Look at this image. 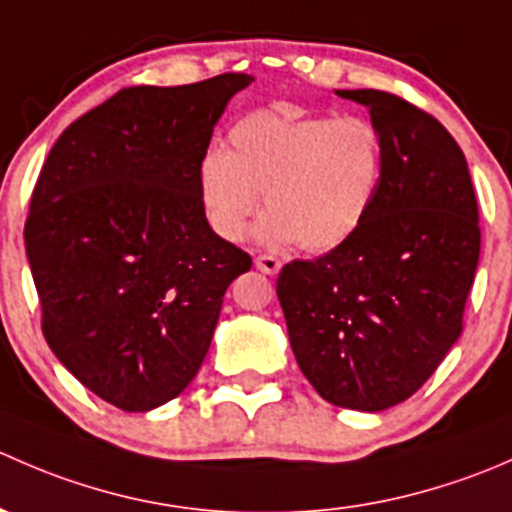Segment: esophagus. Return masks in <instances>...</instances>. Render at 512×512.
Wrapping results in <instances>:
<instances>
[{
	"label": "esophagus",
	"instance_id": "1",
	"mask_svg": "<svg viewBox=\"0 0 512 512\" xmlns=\"http://www.w3.org/2000/svg\"><path fill=\"white\" fill-rule=\"evenodd\" d=\"M255 267L260 272H265V275H277L282 267V262L277 260L275 255H257L255 257Z\"/></svg>",
	"mask_w": 512,
	"mask_h": 512
}]
</instances>
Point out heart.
I'll use <instances>...</instances> for the list:
<instances>
[{"mask_svg": "<svg viewBox=\"0 0 512 512\" xmlns=\"http://www.w3.org/2000/svg\"><path fill=\"white\" fill-rule=\"evenodd\" d=\"M384 173V133L369 118L267 108L232 123L225 151L205 153L198 198L210 230L237 242L262 193L260 240L322 255L369 220Z\"/></svg>", "mask_w": 512, "mask_h": 512, "instance_id": "b5f03b06", "label": "heart"}]
</instances>
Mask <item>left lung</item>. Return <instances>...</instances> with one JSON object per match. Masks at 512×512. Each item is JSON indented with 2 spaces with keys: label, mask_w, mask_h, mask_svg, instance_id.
<instances>
[{
  "label": "left lung",
  "mask_w": 512,
  "mask_h": 512,
  "mask_svg": "<svg viewBox=\"0 0 512 512\" xmlns=\"http://www.w3.org/2000/svg\"><path fill=\"white\" fill-rule=\"evenodd\" d=\"M369 108L386 173L347 245L277 277L289 344L324 401L384 411L414 396L463 332L480 257L478 200L451 133L386 91H337Z\"/></svg>",
  "instance_id": "1"
}]
</instances>
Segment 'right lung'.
<instances>
[{
	"label": "right lung",
	"mask_w": 512,
	"mask_h": 512,
	"mask_svg": "<svg viewBox=\"0 0 512 512\" xmlns=\"http://www.w3.org/2000/svg\"><path fill=\"white\" fill-rule=\"evenodd\" d=\"M220 74L131 86L76 118L34 185L24 225L41 332L89 391L151 411L193 381L225 289L252 257L210 230L198 165L227 101Z\"/></svg>",
	"instance_id": "add662e5"
}]
</instances>
